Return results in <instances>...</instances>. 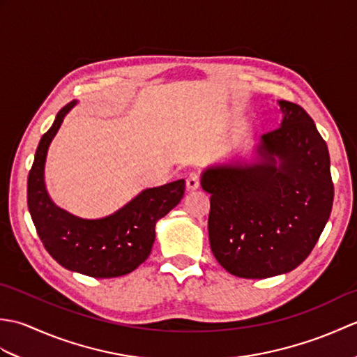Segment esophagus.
<instances>
[{
    "mask_svg": "<svg viewBox=\"0 0 357 357\" xmlns=\"http://www.w3.org/2000/svg\"><path fill=\"white\" fill-rule=\"evenodd\" d=\"M185 185H187V190H190V192L196 190V188H199V185H201L199 174L198 173H190V174H188Z\"/></svg>",
    "mask_w": 357,
    "mask_h": 357,
    "instance_id": "obj_1",
    "label": "esophagus"
}]
</instances>
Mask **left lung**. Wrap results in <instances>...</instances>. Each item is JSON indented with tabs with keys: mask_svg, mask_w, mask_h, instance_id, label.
Instances as JSON below:
<instances>
[{
	"mask_svg": "<svg viewBox=\"0 0 357 357\" xmlns=\"http://www.w3.org/2000/svg\"><path fill=\"white\" fill-rule=\"evenodd\" d=\"M278 104L280 126L261 136L252 161L231 159L201 174L202 188L211 195V252L238 278L294 270L312 253L331 213L327 142L301 105Z\"/></svg>",
	"mask_w": 357,
	"mask_h": 357,
	"instance_id": "8db88e82",
	"label": "left lung"
}]
</instances>
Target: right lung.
<instances>
[{"label": "right lung", "instance_id": "1", "mask_svg": "<svg viewBox=\"0 0 357 357\" xmlns=\"http://www.w3.org/2000/svg\"><path fill=\"white\" fill-rule=\"evenodd\" d=\"M77 102L58 112L38 144L27 179V206L43 245L59 265L92 278H118L147 259L156 222L183 199L185 181L146 188L115 213L100 219H84L58 207L45 188V158L52 139Z\"/></svg>", "mask_w": 357, "mask_h": 357}]
</instances>
